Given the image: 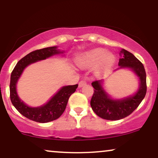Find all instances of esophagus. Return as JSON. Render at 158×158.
<instances>
[{
  "label": "esophagus",
  "instance_id": "obj_1",
  "mask_svg": "<svg viewBox=\"0 0 158 158\" xmlns=\"http://www.w3.org/2000/svg\"><path fill=\"white\" fill-rule=\"evenodd\" d=\"M86 85H87V81H85V80H82V81H79V87L81 88V87H84V86H85Z\"/></svg>",
  "mask_w": 158,
  "mask_h": 158
}]
</instances>
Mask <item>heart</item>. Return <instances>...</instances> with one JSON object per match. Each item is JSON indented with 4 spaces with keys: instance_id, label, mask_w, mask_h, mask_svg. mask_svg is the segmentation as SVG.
<instances>
[{
    "instance_id": "b5f03b06",
    "label": "heart",
    "mask_w": 158,
    "mask_h": 158,
    "mask_svg": "<svg viewBox=\"0 0 158 158\" xmlns=\"http://www.w3.org/2000/svg\"><path fill=\"white\" fill-rule=\"evenodd\" d=\"M75 64L81 69L95 67L97 72L102 73L112 68L115 62V56L102 48H96L81 52L75 58Z\"/></svg>"
}]
</instances>
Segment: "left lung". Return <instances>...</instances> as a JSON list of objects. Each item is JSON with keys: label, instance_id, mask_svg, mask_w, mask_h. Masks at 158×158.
<instances>
[{"label": "left lung", "instance_id": "1", "mask_svg": "<svg viewBox=\"0 0 158 158\" xmlns=\"http://www.w3.org/2000/svg\"><path fill=\"white\" fill-rule=\"evenodd\" d=\"M120 69H129L136 76L139 80V87L133 94L121 98H114L105 89L104 80L93 81L94 94L90 105L92 110L99 117L106 120L116 121L128 116L139 106L144 98L147 92L146 72L143 64L133 54L124 49L119 52Z\"/></svg>", "mask_w": 158, "mask_h": 158}]
</instances>
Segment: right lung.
<instances>
[{
  "instance_id": "obj_1",
  "label": "right lung",
  "mask_w": 158,
  "mask_h": 158,
  "mask_svg": "<svg viewBox=\"0 0 158 158\" xmlns=\"http://www.w3.org/2000/svg\"><path fill=\"white\" fill-rule=\"evenodd\" d=\"M64 52L58 49V46L43 48L29 52L16 64L10 75V98L13 106L24 117L38 123H48L58 118L64 112L69 99L76 91L78 85L64 86L46 103L37 107H31L25 103L19 96L16 88L19 79L29 65Z\"/></svg>"
}]
</instances>
